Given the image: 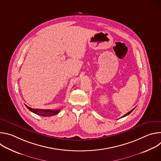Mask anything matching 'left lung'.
<instances>
[{"instance_id":"obj_1","label":"left lung","mask_w":161,"mask_h":161,"mask_svg":"<svg viewBox=\"0 0 161 161\" xmlns=\"http://www.w3.org/2000/svg\"><path fill=\"white\" fill-rule=\"evenodd\" d=\"M134 109H135V108H133V109H132V110H130V111H129V112H128V113H126V114H124V116H123V117H122V118H123V117H125V116H127V115H128V114H130V113H131V112H132V111H133V110H134Z\"/></svg>"}]
</instances>
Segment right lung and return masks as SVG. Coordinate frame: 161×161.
<instances>
[{"instance_id":"obj_1","label":"right lung","mask_w":161,"mask_h":161,"mask_svg":"<svg viewBox=\"0 0 161 161\" xmlns=\"http://www.w3.org/2000/svg\"><path fill=\"white\" fill-rule=\"evenodd\" d=\"M25 106L32 112L35 114H38V115L43 116V117H49L55 115L56 114L59 113L60 109H55V110H51V109H33L28 106L25 105Z\"/></svg>"}]
</instances>
